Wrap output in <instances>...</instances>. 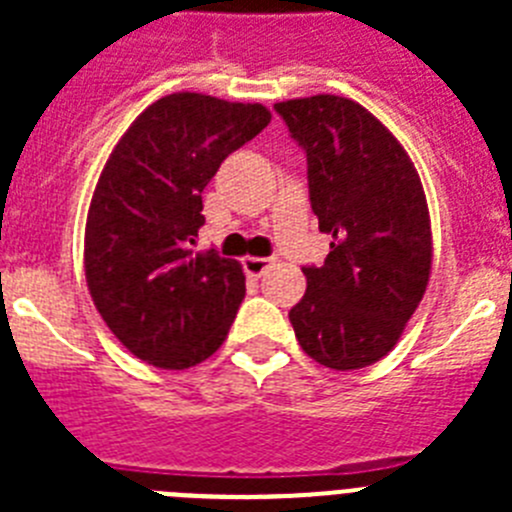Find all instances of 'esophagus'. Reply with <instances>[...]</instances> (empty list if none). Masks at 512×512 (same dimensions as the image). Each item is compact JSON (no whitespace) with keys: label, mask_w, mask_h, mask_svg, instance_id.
<instances>
[{"label":"esophagus","mask_w":512,"mask_h":512,"mask_svg":"<svg viewBox=\"0 0 512 512\" xmlns=\"http://www.w3.org/2000/svg\"><path fill=\"white\" fill-rule=\"evenodd\" d=\"M271 261L274 259H266V256H248V259H243V269H246L248 277H261L271 266Z\"/></svg>","instance_id":"esophagus-1"}]
</instances>
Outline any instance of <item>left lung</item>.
<instances>
[{"label": "left lung", "mask_w": 512, "mask_h": 512, "mask_svg": "<svg viewBox=\"0 0 512 512\" xmlns=\"http://www.w3.org/2000/svg\"><path fill=\"white\" fill-rule=\"evenodd\" d=\"M274 110L307 153L310 205L333 235L323 266H305V297L289 310L302 351L348 372L387 356L431 277L425 192L400 140L359 102L336 94Z\"/></svg>", "instance_id": "8db88e82"}]
</instances>
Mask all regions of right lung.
<instances>
[{
    "mask_svg": "<svg viewBox=\"0 0 512 512\" xmlns=\"http://www.w3.org/2000/svg\"><path fill=\"white\" fill-rule=\"evenodd\" d=\"M269 120L264 104L176 92L112 148L89 205L84 269L102 320L140 361L189 369L223 346L246 277L235 259L194 251L202 189Z\"/></svg>",
    "mask_w": 512,
    "mask_h": 512,
    "instance_id": "1",
    "label": "right lung"
}]
</instances>
